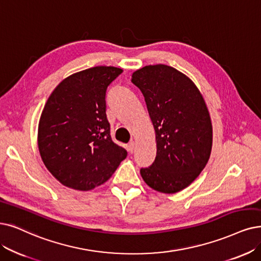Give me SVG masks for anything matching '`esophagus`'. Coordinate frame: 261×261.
I'll use <instances>...</instances> for the list:
<instances>
[{
	"mask_svg": "<svg viewBox=\"0 0 261 261\" xmlns=\"http://www.w3.org/2000/svg\"><path fill=\"white\" fill-rule=\"evenodd\" d=\"M127 149H128V151L130 152V153H133V151H134V149H135V142L132 140V141H129V143L127 144Z\"/></svg>",
	"mask_w": 261,
	"mask_h": 261,
	"instance_id": "esophagus-1",
	"label": "esophagus"
}]
</instances>
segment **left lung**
I'll return each instance as SVG.
<instances>
[{
    "mask_svg": "<svg viewBox=\"0 0 261 261\" xmlns=\"http://www.w3.org/2000/svg\"><path fill=\"white\" fill-rule=\"evenodd\" d=\"M155 129L156 158L141 168L151 189L174 194L192 184L203 170L212 149V123L195 83L171 66H144L132 75Z\"/></svg>",
    "mask_w": 261,
    "mask_h": 261,
    "instance_id": "left-lung-1",
    "label": "left lung"
}]
</instances>
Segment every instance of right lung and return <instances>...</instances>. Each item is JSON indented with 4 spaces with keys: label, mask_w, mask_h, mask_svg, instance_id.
<instances>
[{
    "label": "right lung",
    "mask_w": 261,
    "mask_h": 261,
    "mask_svg": "<svg viewBox=\"0 0 261 261\" xmlns=\"http://www.w3.org/2000/svg\"><path fill=\"white\" fill-rule=\"evenodd\" d=\"M123 70L95 66L60 82L38 124V150L46 168L63 185L90 191L105 183L127 152L110 136L106 91Z\"/></svg>",
    "instance_id": "right-lung-1"
}]
</instances>
